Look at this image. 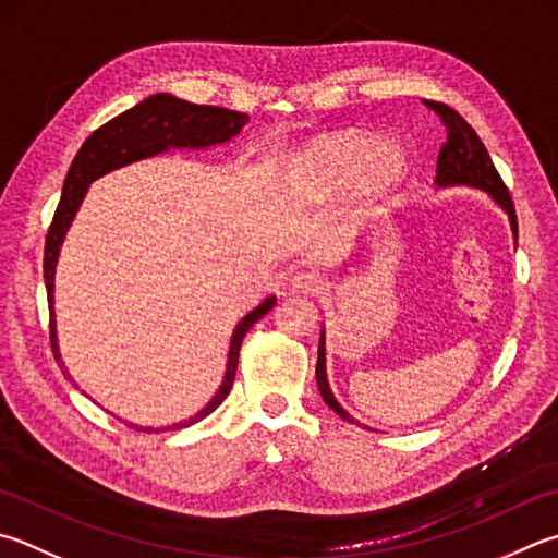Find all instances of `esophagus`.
<instances>
[{
    "label": "esophagus",
    "mask_w": 558,
    "mask_h": 558,
    "mask_svg": "<svg viewBox=\"0 0 558 558\" xmlns=\"http://www.w3.org/2000/svg\"><path fill=\"white\" fill-rule=\"evenodd\" d=\"M290 288L295 292H302V295H319V292L324 290V282L317 276H314V272L302 270V272H295V276H292Z\"/></svg>",
    "instance_id": "obj_1"
}]
</instances>
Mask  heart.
<instances>
[{
  "instance_id": "1",
  "label": "heart",
  "mask_w": 558,
  "mask_h": 558,
  "mask_svg": "<svg viewBox=\"0 0 558 558\" xmlns=\"http://www.w3.org/2000/svg\"><path fill=\"white\" fill-rule=\"evenodd\" d=\"M408 163L402 150L376 136L343 134L310 146L300 156V182L317 195H341L363 185L371 195L385 197L398 187Z\"/></svg>"
}]
</instances>
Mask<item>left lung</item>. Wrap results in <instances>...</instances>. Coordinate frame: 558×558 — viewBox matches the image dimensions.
<instances>
[{"label": "left lung", "mask_w": 558, "mask_h": 558, "mask_svg": "<svg viewBox=\"0 0 558 558\" xmlns=\"http://www.w3.org/2000/svg\"><path fill=\"white\" fill-rule=\"evenodd\" d=\"M429 107L437 111L441 124L447 126V144L441 146L439 158H437V180H434L437 182V187L469 185V187H478L483 192H488L495 205L508 215L514 241H518V215H514L512 197L508 187H505L502 178L498 175V170H495L488 150L483 146V141L478 138V134H475L469 121L459 114V111H453L451 107L441 102H432ZM324 353H327V349H324V329H322L319 351H317V388L322 392L324 402H327L341 420L356 422L347 410L341 408L337 398H333L327 380V356H324Z\"/></svg>", "instance_id": "1"}]
</instances>
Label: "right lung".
Listing matches in <instances>:
<instances>
[{
  "instance_id": "1",
  "label": "right lung",
  "mask_w": 558,
  "mask_h": 558,
  "mask_svg": "<svg viewBox=\"0 0 558 558\" xmlns=\"http://www.w3.org/2000/svg\"><path fill=\"white\" fill-rule=\"evenodd\" d=\"M246 121L248 117L234 109L192 105L168 93H158V95L146 97L144 102H138L136 107L126 109L124 114L107 121L105 126H99L95 134L80 146L73 166H70L65 175L63 195H60L58 209L53 215V225L48 229L46 251H44V280H46L48 312H50V347H53V356L58 361V366L63 368L65 378H70V373L65 368L63 359H60L58 333H56V310H53L56 266H58L60 246H63L68 229L73 225L80 205H83L87 187L93 185L97 178L111 173V170L124 168L129 163H136V160H144L150 156L166 154L170 148L199 150V148L227 144V141L234 138L239 131L246 126ZM272 305H276V295L263 300L258 307H253L246 317L236 324L229 343L225 380H221L215 398H211L197 414H192L190 420L178 422L173 427H166V429L190 427V424L205 420L207 414L215 412L219 404L227 400V395L231 390V385H234V376H236L241 341H244L246 331L253 327V324H256L263 314H268L272 310ZM131 427L148 434L163 429V427L160 429L138 427V424H131Z\"/></svg>"
}]
</instances>
